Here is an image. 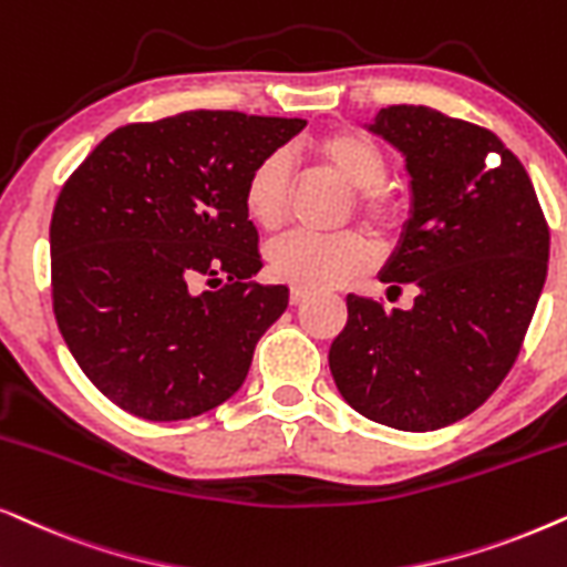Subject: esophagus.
<instances>
[{
  "label": "esophagus",
  "mask_w": 567,
  "mask_h": 567,
  "mask_svg": "<svg viewBox=\"0 0 567 567\" xmlns=\"http://www.w3.org/2000/svg\"><path fill=\"white\" fill-rule=\"evenodd\" d=\"M307 299H310V291H305V289H291V293H289V301H291L293 307L305 305Z\"/></svg>",
  "instance_id": "1"
}]
</instances>
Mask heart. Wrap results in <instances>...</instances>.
Here are the masks:
<instances>
[{
  "label": "heart",
  "instance_id": "b5f03b06",
  "mask_svg": "<svg viewBox=\"0 0 567 567\" xmlns=\"http://www.w3.org/2000/svg\"><path fill=\"white\" fill-rule=\"evenodd\" d=\"M310 153L318 164L354 189L357 216L372 231L391 237L401 226L403 205L385 176L391 168L385 151L374 140L351 130H336L315 137ZM291 200V164L286 153H268L247 174L245 203L255 226L276 231L284 224ZM378 260V249L364 234L343 231L336 237L289 234L268 247V268L278 281L293 289H333L367 274Z\"/></svg>",
  "mask_w": 567,
  "mask_h": 567
}]
</instances>
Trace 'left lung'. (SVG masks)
Listing matches in <instances>:
<instances>
[{"instance_id":"obj_1","label":"left lung","mask_w":567,"mask_h":567,"mask_svg":"<svg viewBox=\"0 0 567 567\" xmlns=\"http://www.w3.org/2000/svg\"><path fill=\"white\" fill-rule=\"evenodd\" d=\"M367 130L406 158L411 216L380 270L411 310L349 293L328 362L343 399L393 430L427 432L482 406L516 362L549 260L520 161L495 132L430 106L380 109Z\"/></svg>"}]
</instances>
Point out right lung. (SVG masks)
Listing matches in <instances>:
<instances>
[{
    "label": "right lung",
    "mask_w": 567,
    "mask_h": 567,
    "mask_svg": "<svg viewBox=\"0 0 567 567\" xmlns=\"http://www.w3.org/2000/svg\"><path fill=\"white\" fill-rule=\"evenodd\" d=\"M305 120L185 112L114 130L64 182L51 216L56 326L85 378L151 422L200 416L245 382L289 305L262 268L241 193ZM226 280L218 292L199 281Z\"/></svg>",
    "instance_id": "1"
}]
</instances>
